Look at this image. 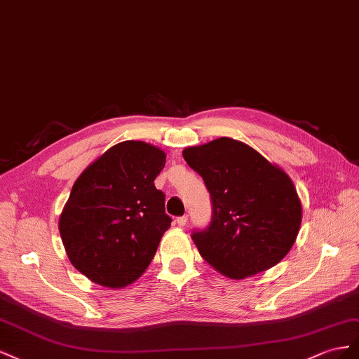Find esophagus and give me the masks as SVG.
I'll use <instances>...</instances> for the list:
<instances>
[{"label": "esophagus", "mask_w": 359, "mask_h": 359, "mask_svg": "<svg viewBox=\"0 0 359 359\" xmlns=\"http://www.w3.org/2000/svg\"><path fill=\"white\" fill-rule=\"evenodd\" d=\"M187 222H188V217H187V215H183V217L176 218V224L179 225V227H183V225H187Z\"/></svg>", "instance_id": "obj_1"}]
</instances>
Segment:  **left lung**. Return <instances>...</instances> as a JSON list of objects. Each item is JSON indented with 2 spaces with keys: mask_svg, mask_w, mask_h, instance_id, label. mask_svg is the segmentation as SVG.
<instances>
[{
  "mask_svg": "<svg viewBox=\"0 0 359 359\" xmlns=\"http://www.w3.org/2000/svg\"><path fill=\"white\" fill-rule=\"evenodd\" d=\"M212 201L208 229L192 241L201 257L229 278L268 271L290 251L302 208L292 179L245 142L221 137L183 150Z\"/></svg>",
  "mask_w": 359,
  "mask_h": 359,
  "instance_id": "left-lung-1",
  "label": "left lung"
}]
</instances>
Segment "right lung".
<instances>
[{
  "label": "right lung",
  "mask_w": 359,
  "mask_h": 359,
  "mask_svg": "<svg viewBox=\"0 0 359 359\" xmlns=\"http://www.w3.org/2000/svg\"><path fill=\"white\" fill-rule=\"evenodd\" d=\"M165 153L123 141L81 172L58 229L70 263L88 280L121 289L144 273L171 218L155 179Z\"/></svg>",
  "instance_id": "add662e5"
}]
</instances>
